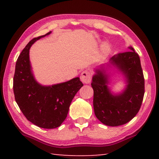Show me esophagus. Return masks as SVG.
<instances>
[{
    "label": "esophagus",
    "mask_w": 159,
    "mask_h": 159,
    "mask_svg": "<svg viewBox=\"0 0 159 159\" xmlns=\"http://www.w3.org/2000/svg\"><path fill=\"white\" fill-rule=\"evenodd\" d=\"M91 79H92V74H91L90 71H84L80 74V80H81L83 83H87V84L90 83L91 81Z\"/></svg>",
    "instance_id": "34e87169"
}]
</instances>
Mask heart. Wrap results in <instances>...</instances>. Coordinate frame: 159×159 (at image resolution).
<instances>
[{"mask_svg": "<svg viewBox=\"0 0 159 159\" xmlns=\"http://www.w3.org/2000/svg\"><path fill=\"white\" fill-rule=\"evenodd\" d=\"M104 52H107V48L104 47Z\"/></svg>", "mask_w": 159, "mask_h": 159, "instance_id": "1", "label": "heart"}]
</instances>
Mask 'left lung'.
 <instances>
[{
  "instance_id": "8db88e82",
  "label": "left lung",
  "mask_w": 159,
  "mask_h": 159,
  "mask_svg": "<svg viewBox=\"0 0 159 159\" xmlns=\"http://www.w3.org/2000/svg\"><path fill=\"white\" fill-rule=\"evenodd\" d=\"M110 59L125 76L128 85L119 95H113L107 88V76L97 70L91 85L93 88V107L96 117L109 126L125 124L135 116L144 95V79L138 54L132 47Z\"/></svg>"
}]
</instances>
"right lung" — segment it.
I'll return each instance as SVG.
<instances>
[{
    "label": "right lung",
    "mask_w": 159,
    "mask_h": 159,
    "mask_svg": "<svg viewBox=\"0 0 159 159\" xmlns=\"http://www.w3.org/2000/svg\"><path fill=\"white\" fill-rule=\"evenodd\" d=\"M34 38L21 51L15 65L13 91L15 101L26 119L40 128L52 129L65 120L72 99L83 84L79 77L52 86L39 84L31 71L29 49Z\"/></svg>",
    "instance_id": "obj_1"
}]
</instances>
